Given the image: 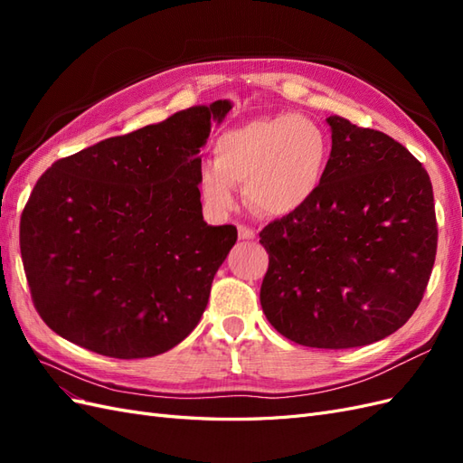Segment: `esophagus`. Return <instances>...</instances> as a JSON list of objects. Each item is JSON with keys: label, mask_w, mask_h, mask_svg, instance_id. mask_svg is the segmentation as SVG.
<instances>
[{"label": "esophagus", "mask_w": 463, "mask_h": 463, "mask_svg": "<svg viewBox=\"0 0 463 463\" xmlns=\"http://www.w3.org/2000/svg\"><path fill=\"white\" fill-rule=\"evenodd\" d=\"M237 232H240V240L250 241V240H255V237H257L255 230L253 228H247V226H237Z\"/></svg>", "instance_id": "34e87169"}]
</instances>
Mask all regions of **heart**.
Returning a JSON list of instances; mask_svg holds the SVG:
<instances>
[{
    "label": "heart",
    "instance_id": "b5f03b06",
    "mask_svg": "<svg viewBox=\"0 0 463 463\" xmlns=\"http://www.w3.org/2000/svg\"><path fill=\"white\" fill-rule=\"evenodd\" d=\"M214 162L199 167L206 206L228 214L235 189L262 216H289L309 204L325 184L332 158L326 131L305 116L278 114L247 119L223 131L213 146Z\"/></svg>",
    "mask_w": 463,
    "mask_h": 463
}]
</instances>
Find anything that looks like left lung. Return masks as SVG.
I'll use <instances>...</instances> for the list:
<instances>
[{
    "label": "left lung",
    "mask_w": 463,
    "mask_h": 463,
    "mask_svg": "<svg viewBox=\"0 0 463 463\" xmlns=\"http://www.w3.org/2000/svg\"><path fill=\"white\" fill-rule=\"evenodd\" d=\"M332 158L317 197L260 232L270 253L260 305L288 340L367 345L403 326L437 255L429 174L386 133L326 118Z\"/></svg>",
    "instance_id": "1"
}]
</instances>
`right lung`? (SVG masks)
Returning <instances> with one entry per match:
<instances>
[{
  "mask_svg": "<svg viewBox=\"0 0 463 463\" xmlns=\"http://www.w3.org/2000/svg\"><path fill=\"white\" fill-rule=\"evenodd\" d=\"M230 100L175 111L55 162L21 218V257L42 320L108 357L143 359L185 340L237 241L208 226L199 148Z\"/></svg>",
  "mask_w": 463,
  "mask_h": 463,
  "instance_id": "obj_1",
  "label": "right lung"
}]
</instances>
